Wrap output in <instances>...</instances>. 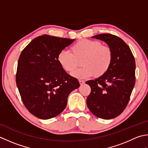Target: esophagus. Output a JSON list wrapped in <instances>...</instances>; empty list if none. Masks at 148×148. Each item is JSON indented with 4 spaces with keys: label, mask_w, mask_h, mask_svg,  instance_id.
Wrapping results in <instances>:
<instances>
[{
    "label": "esophagus",
    "mask_w": 148,
    "mask_h": 148,
    "mask_svg": "<svg viewBox=\"0 0 148 148\" xmlns=\"http://www.w3.org/2000/svg\"><path fill=\"white\" fill-rule=\"evenodd\" d=\"M79 83L80 85H83V84L85 83V82H84V80H79Z\"/></svg>",
    "instance_id": "esophagus-1"
}]
</instances>
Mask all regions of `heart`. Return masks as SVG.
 <instances>
[{
  "label": "heart",
  "mask_w": 148,
  "mask_h": 148,
  "mask_svg": "<svg viewBox=\"0 0 148 148\" xmlns=\"http://www.w3.org/2000/svg\"><path fill=\"white\" fill-rule=\"evenodd\" d=\"M70 52H60L57 61L62 70L70 73L77 68L80 62L82 67L72 73L77 78H86L92 75L96 78L103 76L110 69L113 60L110 48L96 40L84 39L78 41L71 47Z\"/></svg>",
  "instance_id": "heart-1"
}]
</instances>
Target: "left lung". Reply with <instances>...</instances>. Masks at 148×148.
<instances>
[{
    "label": "left lung",
    "instance_id": "obj_1",
    "mask_svg": "<svg viewBox=\"0 0 148 148\" xmlns=\"http://www.w3.org/2000/svg\"><path fill=\"white\" fill-rule=\"evenodd\" d=\"M92 38L106 42L113 60L103 76L86 82L91 89L87 105L95 116L113 119L124 111L130 100L135 83V59L128 45L115 35L101 34Z\"/></svg>",
    "mask_w": 148,
    "mask_h": 148
}]
</instances>
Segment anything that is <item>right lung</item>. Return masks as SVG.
Wrapping results in <instances>:
<instances>
[{
  "instance_id": "right-lung-1",
  "label": "right lung",
  "mask_w": 148,
  "mask_h": 148,
  "mask_svg": "<svg viewBox=\"0 0 148 148\" xmlns=\"http://www.w3.org/2000/svg\"><path fill=\"white\" fill-rule=\"evenodd\" d=\"M73 41L45 34L34 39L20 54L16 85L25 107L38 118L48 119L61 114L68 95L80 86L57 61L58 53Z\"/></svg>"
}]
</instances>
